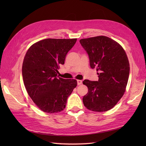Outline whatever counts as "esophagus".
<instances>
[{
	"mask_svg": "<svg viewBox=\"0 0 146 146\" xmlns=\"http://www.w3.org/2000/svg\"><path fill=\"white\" fill-rule=\"evenodd\" d=\"M77 85H80L82 83V80H77Z\"/></svg>",
	"mask_w": 146,
	"mask_h": 146,
	"instance_id": "esophagus-1",
	"label": "esophagus"
}]
</instances>
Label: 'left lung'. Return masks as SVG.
I'll return each instance as SVG.
<instances>
[{
  "instance_id": "1",
  "label": "left lung",
  "mask_w": 146,
  "mask_h": 146,
  "mask_svg": "<svg viewBox=\"0 0 146 146\" xmlns=\"http://www.w3.org/2000/svg\"><path fill=\"white\" fill-rule=\"evenodd\" d=\"M80 43L89 56L90 67L99 71L98 81L83 82L88 88L83 104L93 111H108L125 91L130 74L125 52L119 44L105 36L82 39Z\"/></svg>"
}]
</instances>
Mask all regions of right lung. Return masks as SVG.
Returning <instances> with one entry per match:
<instances>
[{"label": "right lung", "instance_id": "add662e5", "mask_svg": "<svg viewBox=\"0 0 146 146\" xmlns=\"http://www.w3.org/2000/svg\"><path fill=\"white\" fill-rule=\"evenodd\" d=\"M77 39H45L35 43L26 53L22 73L29 96L42 111L60 112L77 86V80L57 76L60 64Z\"/></svg>", "mask_w": 146, "mask_h": 146}]
</instances>
